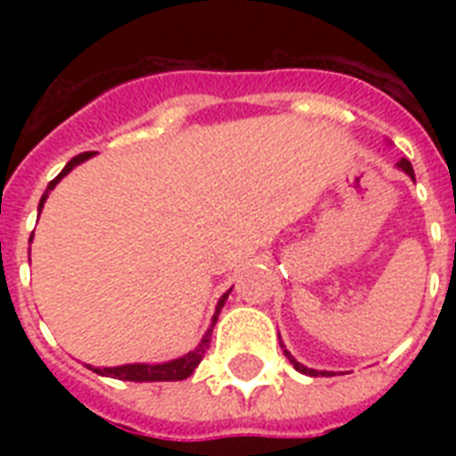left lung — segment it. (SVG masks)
Masks as SVG:
<instances>
[{"instance_id":"8db88e82","label":"left lung","mask_w":456,"mask_h":456,"mask_svg":"<svg viewBox=\"0 0 456 456\" xmlns=\"http://www.w3.org/2000/svg\"><path fill=\"white\" fill-rule=\"evenodd\" d=\"M400 167H403V170L407 172V175H410L411 179H414V170H411V163H410V160H407V158H403V160H400ZM284 354H286V357H289V360H291V364H293V367H296V369H298L300 374H307V376H324V374H329V371H317V369L303 367L300 362L293 360L291 353H289V350H284Z\"/></svg>"}]
</instances>
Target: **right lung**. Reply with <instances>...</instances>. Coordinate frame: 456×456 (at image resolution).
<instances>
[{"label":"right lung","instance_id":"add662e5","mask_svg":"<svg viewBox=\"0 0 456 456\" xmlns=\"http://www.w3.org/2000/svg\"><path fill=\"white\" fill-rule=\"evenodd\" d=\"M92 153L94 151L80 153V156L70 158L66 167L59 172V177H53L52 182H49V186H46V193L52 191L53 186L59 184L61 177H66L68 172L73 170L75 165L82 163V160H87ZM46 193L42 196V200H39V210H42V206H45ZM227 296L229 293H224V296L220 298V303H217L213 324H210L208 333L199 343V347H196V350H191L189 354H184V357H179V360H172V362H165V364H123V367H103V369H94V371L102 376H110V379H120V381H182V379H186V376H191L193 369L199 367L200 360H203V354H206L208 347H210V333H213V326H215V322H217V314H220L222 305H224Z\"/></svg>","mask_w":456,"mask_h":456}]
</instances>
